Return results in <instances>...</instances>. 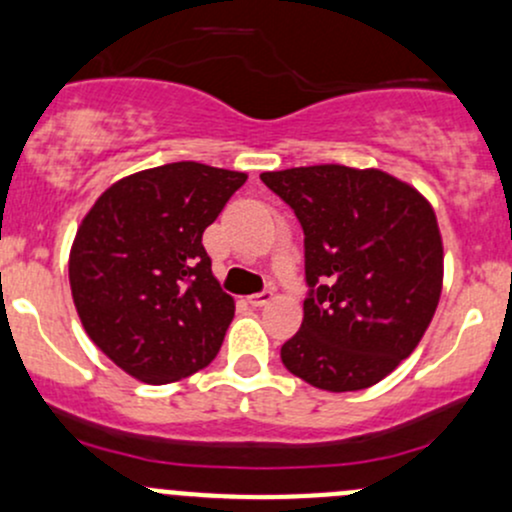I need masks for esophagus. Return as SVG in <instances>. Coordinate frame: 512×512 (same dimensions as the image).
Masks as SVG:
<instances>
[{"mask_svg": "<svg viewBox=\"0 0 512 512\" xmlns=\"http://www.w3.org/2000/svg\"><path fill=\"white\" fill-rule=\"evenodd\" d=\"M271 300H273V290H261V293L251 295V298H249V302L254 307H266Z\"/></svg>", "mask_w": 512, "mask_h": 512, "instance_id": "1", "label": "esophagus"}]
</instances>
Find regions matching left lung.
I'll return each mask as SVG.
<instances>
[{
    "label": "left lung",
    "mask_w": 512,
    "mask_h": 512,
    "mask_svg": "<svg viewBox=\"0 0 512 512\" xmlns=\"http://www.w3.org/2000/svg\"><path fill=\"white\" fill-rule=\"evenodd\" d=\"M305 232L310 298L280 346L293 376L329 393L376 386L430 327L444 278L437 214L378 168L337 163L261 173Z\"/></svg>",
    "instance_id": "8db88e82"
}]
</instances>
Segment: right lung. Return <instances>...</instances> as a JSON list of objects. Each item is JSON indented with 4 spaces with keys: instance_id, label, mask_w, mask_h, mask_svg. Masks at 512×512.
Segmentation results:
<instances>
[{
    "instance_id": "add662e5",
    "label": "right lung",
    "mask_w": 512,
    "mask_h": 512,
    "mask_svg": "<svg viewBox=\"0 0 512 512\" xmlns=\"http://www.w3.org/2000/svg\"><path fill=\"white\" fill-rule=\"evenodd\" d=\"M246 178L168 163L109 185L82 217L68 258L75 310L129 376L163 386L217 356L234 298L219 288L202 234Z\"/></svg>"
}]
</instances>
